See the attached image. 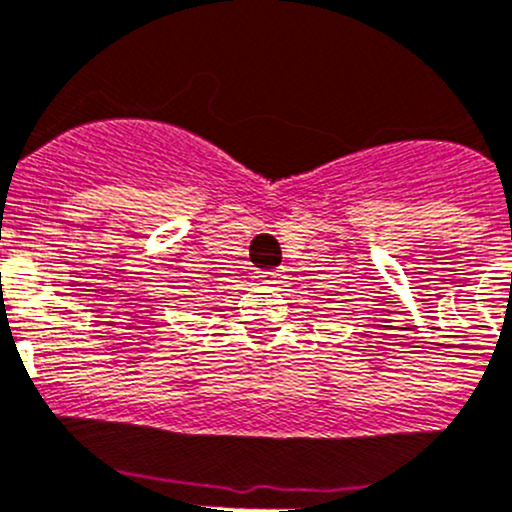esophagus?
Here are the masks:
<instances>
[{
	"label": "esophagus",
	"instance_id": "esophagus-1",
	"mask_svg": "<svg viewBox=\"0 0 512 512\" xmlns=\"http://www.w3.org/2000/svg\"><path fill=\"white\" fill-rule=\"evenodd\" d=\"M257 284H262V287H277V284H282V272L277 270H267V272H257Z\"/></svg>",
	"mask_w": 512,
	"mask_h": 512
}]
</instances>
